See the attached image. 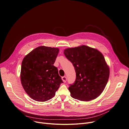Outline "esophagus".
<instances>
[{
  "mask_svg": "<svg viewBox=\"0 0 129 129\" xmlns=\"http://www.w3.org/2000/svg\"><path fill=\"white\" fill-rule=\"evenodd\" d=\"M62 81H63V82H66L67 81V77H66V76L62 77Z\"/></svg>",
  "mask_w": 129,
  "mask_h": 129,
  "instance_id": "obj_1",
  "label": "esophagus"
}]
</instances>
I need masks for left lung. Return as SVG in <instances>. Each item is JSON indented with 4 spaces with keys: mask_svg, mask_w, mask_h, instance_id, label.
Masks as SVG:
<instances>
[{
    "mask_svg": "<svg viewBox=\"0 0 129 129\" xmlns=\"http://www.w3.org/2000/svg\"><path fill=\"white\" fill-rule=\"evenodd\" d=\"M64 54L73 63L76 73L75 83L69 87L71 96L83 101L98 97L109 76V68L103 54L86 45L67 48Z\"/></svg>",
    "mask_w": 129,
    "mask_h": 129,
    "instance_id": "1",
    "label": "left lung"
}]
</instances>
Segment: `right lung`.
Here are the masks:
<instances>
[{
  "label": "right lung",
  "mask_w": 129,
  "mask_h": 129,
  "mask_svg": "<svg viewBox=\"0 0 129 129\" xmlns=\"http://www.w3.org/2000/svg\"><path fill=\"white\" fill-rule=\"evenodd\" d=\"M58 48L39 46L24 58L21 81L27 94L33 99L44 102L53 98L63 83L58 70L53 66Z\"/></svg>",
  "instance_id": "1"
}]
</instances>
